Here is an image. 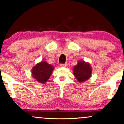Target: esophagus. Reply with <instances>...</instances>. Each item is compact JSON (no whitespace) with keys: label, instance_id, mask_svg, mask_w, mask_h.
<instances>
[{"label":"esophagus","instance_id":"obj_1","mask_svg":"<svg viewBox=\"0 0 124 124\" xmlns=\"http://www.w3.org/2000/svg\"><path fill=\"white\" fill-rule=\"evenodd\" d=\"M61 67H66L68 66V63H61L60 64Z\"/></svg>","mask_w":124,"mask_h":124}]
</instances>
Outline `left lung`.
Segmentation results:
<instances>
[{"mask_svg":"<svg viewBox=\"0 0 124 124\" xmlns=\"http://www.w3.org/2000/svg\"><path fill=\"white\" fill-rule=\"evenodd\" d=\"M92 69L89 63L80 61L73 68L74 76L80 83L87 80L91 77Z\"/></svg>","mask_w":124,"mask_h":124,"instance_id":"1","label":"left lung"}]
</instances>
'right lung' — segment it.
Segmentation results:
<instances>
[{
    "instance_id": "obj_1",
    "label": "right lung",
    "mask_w": 124,
    "mask_h": 124,
    "mask_svg": "<svg viewBox=\"0 0 124 124\" xmlns=\"http://www.w3.org/2000/svg\"><path fill=\"white\" fill-rule=\"evenodd\" d=\"M54 70L52 65L45 61H41L36 64L32 69V77L37 82L41 83H45L48 80Z\"/></svg>"
}]
</instances>
